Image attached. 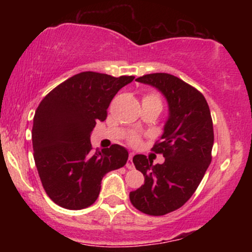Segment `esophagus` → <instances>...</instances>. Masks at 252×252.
I'll return each mask as SVG.
<instances>
[{
	"label": "esophagus",
	"instance_id": "1",
	"mask_svg": "<svg viewBox=\"0 0 252 252\" xmlns=\"http://www.w3.org/2000/svg\"><path fill=\"white\" fill-rule=\"evenodd\" d=\"M132 156H134L132 154H130V155H129L128 162H126V168H128V169H134V168H135L134 163H132Z\"/></svg>",
	"mask_w": 252,
	"mask_h": 252
}]
</instances>
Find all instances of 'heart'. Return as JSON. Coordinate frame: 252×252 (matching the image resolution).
Here are the masks:
<instances>
[{
	"mask_svg": "<svg viewBox=\"0 0 252 252\" xmlns=\"http://www.w3.org/2000/svg\"><path fill=\"white\" fill-rule=\"evenodd\" d=\"M143 102H149V103H153V104H158V105L161 106V100H160V98H158V94H147V96L143 98ZM131 141H132V142H136V141H137V138L132 137Z\"/></svg>",
	"mask_w": 252,
	"mask_h": 252,
	"instance_id": "b5f03b06",
	"label": "heart"
}]
</instances>
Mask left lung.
<instances>
[{
	"instance_id": "8db88e82",
	"label": "left lung",
	"mask_w": 252,
	"mask_h": 252,
	"mask_svg": "<svg viewBox=\"0 0 252 252\" xmlns=\"http://www.w3.org/2000/svg\"><path fill=\"white\" fill-rule=\"evenodd\" d=\"M136 82L155 88L168 104L156 153L163 154L162 164H153L144 155L132 158L144 176L140 189L130 192L131 204L141 212L163 216L180 209L198 189L211 163L213 124L209 104L198 90L168 73H152Z\"/></svg>"
}]
</instances>
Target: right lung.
I'll return each instance as SVG.
<instances>
[{"mask_svg":"<svg viewBox=\"0 0 252 252\" xmlns=\"http://www.w3.org/2000/svg\"><path fill=\"white\" fill-rule=\"evenodd\" d=\"M134 78L82 72L52 90L37 106L32 130L34 161L43 189L59 206H91L104 175L126 163L124 147L94 152L90 136L98 121H105L115 94Z\"/></svg>","mask_w":252,"mask_h":252,"instance_id":"obj_1","label":"right lung"}]
</instances>
